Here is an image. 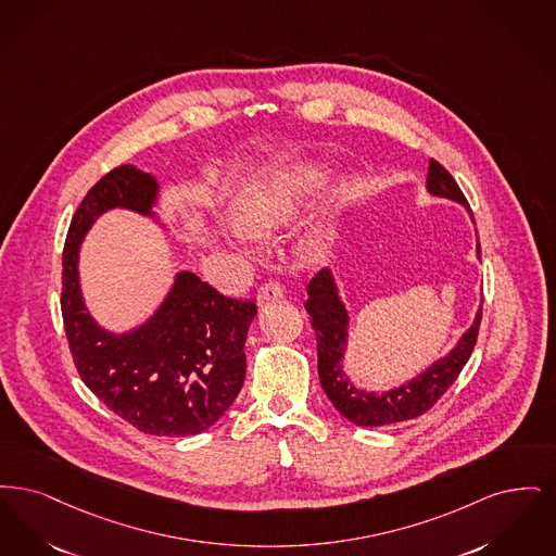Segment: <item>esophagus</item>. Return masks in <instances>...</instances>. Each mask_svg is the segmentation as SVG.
Masks as SVG:
<instances>
[{
  "label": "esophagus",
  "mask_w": 556,
  "mask_h": 556,
  "mask_svg": "<svg viewBox=\"0 0 556 556\" xmlns=\"http://www.w3.org/2000/svg\"><path fill=\"white\" fill-rule=\"evenodd\" d=\"M282 294H285V290H282V287H280L278 282H266V285H262V287H260V292H257V303H260V305H266L269 301L282 299Z\"/></svg>",
  "instance_id": "esophagus-1"
}]
</instances>
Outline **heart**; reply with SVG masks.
I'll use <instances>...</instances> for the list:
<instances>
[{"mask_svg":"<svg viewBox=\"0 0 556 556\" xmlns=\"http://www.w3.org/2000/svg\"><path fill=\"white\" fill-rule=\"evenodd\" d=\"M305 174H282L269 180L255 182L247 189L237 205V217L247 230L255 235H266L269 230L287 224L296 212V203L305 193ZM237 241H242L239 230L232 232Z\"/></svg>","mask_w":556,"mask_h":556,"instance_id":"obj_1","label":"heart"}]
</instances>
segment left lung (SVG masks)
I'll return each mask as SVG.
<instances>
[{
    "instance_id": "left-lung-1",
    "label": "left lung",
    "mask_w": 556,
    "mask_h": 556,
    "mask_svg": "<svg viewBox=\"0 0 556 556\" xmlns=\"http://www.w3.org/2000/svg\"><path fill=\"white\" fill-rule=\"evenodd\" d=\"M428 189L430 193L455 199L469 210V203L459 189L457 180L451 176V172L444 168L440 162L430 160L428 169ZM471 212V210H469ZM482 255L480 242H478V257ZM307 303L305 309L312 315V326L317 339V371L324 392L332 401V405L355 426H387L396 421H407L424 415L432 409L438 399L453 387V382L459 378L460 369L469 362L478 332L482 321V309L473 326L463 334L459 344L453 349L448 357L434 363L428 371H424L419 378H415L405 387L394 388L380 396L365 394L363 390L351 387L349 380L340 371V359L344 351L346 339V324L349 317L344 312V305L340 303L334 280L328 269L317 271L309 287H307Z\"/></svg>"
}]
</instances>
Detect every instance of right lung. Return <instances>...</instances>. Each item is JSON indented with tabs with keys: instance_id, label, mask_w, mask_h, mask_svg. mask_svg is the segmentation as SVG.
<instances>
[{
	"instance_id": "right-lung-1",
	"label": "right lung",
	"mask_w": 556,
	"mask_h": 556,
	"mask_svg": "<svg viewBox=\"0 0 556 556\" xmlns=\"http://www.w3.org/2000/svg\"><path fill=\"white\" fill-rule=\"evenodd\" d=\"M157 191L151 174L118 166L80 201L62 253V319L80 380L139 432L193 435L214 426L244 382V340L255 301L222 294L191 271L143 328L114 337L97 328L78 290V244L112 207L149 214Z\"/></svg>"
}]
</instances>
